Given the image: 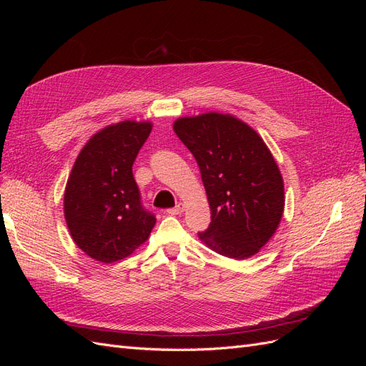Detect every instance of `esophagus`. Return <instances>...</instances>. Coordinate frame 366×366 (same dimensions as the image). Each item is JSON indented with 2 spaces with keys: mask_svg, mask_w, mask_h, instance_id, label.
Segmentation results:
<instances>
[{
  "mask_svg": "<svg viewBox=\"0 0 366 366\" xmlns=\"http://www.w3.org/2000/svg\"><path fill=\"white\" fill-rule=\"evenodd\" d=\"M183 210H184V204H183V203H179L175 207L166 210V212H168L169 215H179V214L183 212Z\"/></svg>",
  "mask_w": 366,
  "mask_h": 366,
  "instance_id": "esophagus-1",
  "label": "esophagus"
}]
</instances>
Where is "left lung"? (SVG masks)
Returning <instances> with one entry per match:
<instances>
[{"label": "left lung", "instance_id": "8db88e82", "mask_svg": "<svg viewBox=\"0 0 366 366\" xmlns=\"http://www.w3.org/2000/svg\"><path fill=\"white\" fill-rule=\"evenodd\" d=\"M174 131L195 157L207 194L210 224L198 238L224 257H253L273 237L284 212V182L270 149L257 131L230 114L177 119Z\"/></svg>", "mask_w": 366, "mask_h": 366}]
</instances>
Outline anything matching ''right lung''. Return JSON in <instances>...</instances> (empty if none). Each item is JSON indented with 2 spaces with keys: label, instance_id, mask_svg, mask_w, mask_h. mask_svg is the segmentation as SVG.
I'll return each instance as SVG.
<instances>
[{
  "label": "right lung",
  "instance_id": "obj_1",
  "mask_svg": "<svg viewBox=\"0 0 366 366\" xmlns=\"http://www.w3.org/2000/svg\"><path fill=\"white\" fill-rule=\"evenodd\" d=\"M151 129V122L108 125L85 143L73 164L64 215L76 246L96 261L129 257L156 224L132 177V163Z\"/></svg>",
  "mask_w": 366,
  "mask_h": 366
}]
</instances>
